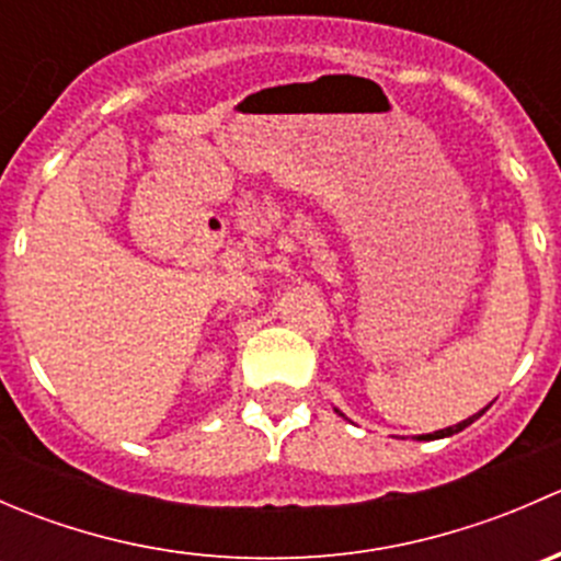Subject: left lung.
<instances>
[{
  "instance_id": "1",
  "label": "left lung",
  "mask_w": 561,
  "mask_h": 561,
  "mask_svg": "<svg viewBox=\"0 0 561 561\" xmlns=\"http://www.w3.org/2000/svg\"><path fill=\"white\" fill-rule=\"evenodd\" d=\"M480 415V412H478ZM478 415H472V417H467V421H461V423H456V426H448V428H443V432H434V434H426L428 439L432 437H437V439H443V437H454V434H458V432H463V428L469 426V423H474V417ZM426 437H417V439H426Z\"/></svg>"
}]
</instances>
